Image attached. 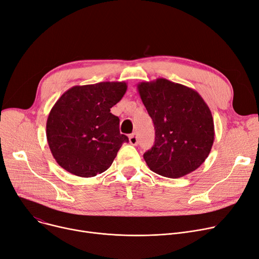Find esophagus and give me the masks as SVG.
I'll list each match as a JSON object with an SVG mask.
<instances>
[{"mask_svg":"<svg viewBox=\"0 0 259 259\" xmlns=\"http://www.w3.org/2000/svg\"><path fill=\"white\" fill-rule=\"evenodd\" d=\"M129 143L131 145H133V146H137L139 144V139L137 137V134L133 133V134L130 135V137H129Z\"/></svg>","mask_w":259,"mask_h":259,"instance_id":"34e87169","label":"esophagus"}]
</instances>
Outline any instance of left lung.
Masks as SVG:
<instances>
[{
    "mask_svg": "<svg viewBox=\"0 0 259 259\" xmlns=\"http://www.w3.org/2000/svg\"><path fill=\"white\" fill-rule=\"evenodd\" d=\"M138 89L155 130L154 145L144 154L148 167L171 179L196 170L214 142L208 105L195 90L166 78L142 81Z\"/></svg>",
    "mask_w": 259,
    "mask_h": 259,
    "instance_id": "8db88e82",
    "label": "left lung"
}]
</instances>
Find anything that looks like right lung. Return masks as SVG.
I'll return each instance as SVG.
<instances>
[{"label":"right lung","instance_id":"right-lung-1","mask_svg":"<svg viewBox=\"0 0 259 259\" xmlns=\"http://www.w3.org/2000/svg\"><path fill=\"white\" fill-rule=\"evenodd\" d=\"M127 90L125 81H102L68 89L52 107L46 135L58 164L80 178L103 173L129 140L110 112Z\"/></svg>","mask_w":259,"mask_h":259}]
</instances>
